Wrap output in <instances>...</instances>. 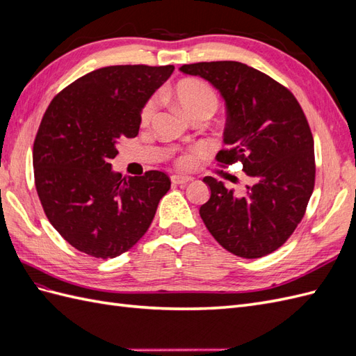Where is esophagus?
Returning a JSON list of instances; mask_svg holds the SVG:
<instances>
[{
    "label": "esophagus",
    "instance_id": "esophagus-1",
    "mask_svg": "<svg viewBox=\"0 0 356 356\" xmlns=\"http://www.w3.org/2000/svg\"><path fill=\"white\" fill-rule=\"evenodd\" d=\"M170 181H172V184L184 186V184H188V182H191L193 178L191 177H182V175H172Z\"/></svg>",
    "mask_w": 356,
    "mask_h": 356
}]
</instances>
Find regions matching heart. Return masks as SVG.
<instances>
[{"label": "heart", "mask_w": 356, "mask_h": 356, "mask_svg": "<svg viewBox=\"0 0 356 356\" xmlns=\"http://www.w3.org/2000/svg\"><path fill=\"white\" fill-rule=\"evenodd\" d=\"M172 96L177 101V104L181 106L184 113L190 118H196L200 115H213L215 111L218 110V95L211 86L199 80H182L179 81L174 90H172ZM159 108L157 98L148 99L144 105L141 113V122L143 124L152 123ZM190 161V157L179 159V165L186 166Z\"/></svg>", "instance_id": "b5f03b06"}]
</instances>
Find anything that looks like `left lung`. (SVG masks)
<instances>
[{
    "label": "left lung",
    "instance_id": "8db88e82",
    "mask_svg": "<svg viewBox=\"0 0 356 356\" xmlns=\"http://www.w3.org/2000/svg\"><path fill=\"white\" fill-rule=\"evenodd\" d=\"M220 92L227 108L220 163L242 161L252 178L243 195L204 177L209 200L199 213L224 250L260 258L276 251L301 221L315 186V152L306 115L282 84L234 60L182 65Z\"/></svg>",
    "mask_w": 356,
    "mask_h": 356
}]
</instances>
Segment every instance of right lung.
<instances>
[{
    "label": "right lung",
    "instance_id": "right-lung-1",
    "mask_svg": "<svg viewBox=\"0 0 356 356\" xmlns=\"http://www.w3.org/2000/svg\"><path fill=\"white\" fill-rule=\"evenodd\" d=\"M174 65H115L71 83L50 102L32 149L35 187L49 221L75 250L114 258L143 238L170 188L160 170L122 177L110 161L135 138L141 113Z\"/></svg>",
    "mask_w": 356,
    "mask_h": 356
}]
</instances>
